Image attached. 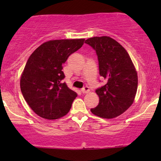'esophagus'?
<instances>
[{
    "label": "esophagus",
    "mask_w": 161,
    "mask_h": 161,
    "mask_svg": "<svg viewBox=\"0 0 161 161\" xmlns=\"http://www.w3.org/2000/svg\"><path fill=\"white\" fill-rule=\"evenodd\" d=\"M81 91H82V93L85 94V93H88V92H89L90 89L88 86H86V87H84L83 88H82V90H81Z\"/></svg>",
    "instance_id": "34e87169"
}]
</instances>
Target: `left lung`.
I'll return each mask as SVG.
<instances>
[{
	"label": "left lung",
	"instance_id": "obj_1",
	"mask_svg": "<svg viewBox=\"0 0 161 161\" xmlns=\"http://www.w3.org/2000/svg\"><path fill=\"white\" fill-rule=\"evenodd\" d=\"M85 43L95 51L100 75L107 80L96 89L99 104L91 111L106 119L119 116L132 104L137 92V73L132 60L124 47L110 37H93Z\"/></svg>",
	"mask_w": 161,
	"mask_h": 161
}]
</instances>
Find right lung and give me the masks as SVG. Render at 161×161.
Here are the masks:
<instances>
[{
  "instance_id": "1",
  "label": "right lung",
  "mask_w": 161,
  "mask_h": 161,
  "mask_svg": "<svg viewBox=\"0 0 161 161\" xmlns=\"http://www.w3.org/2000/svg\"><path fill=\"white\" fill-rule=\"evenodd\" d=\"M84 41H49L40 45L28 59L20 79V88L37 115L56 119L69 111L77 94L62 82L65 78L63 64L82 47Z\"/></svg>"
}]
</instances>
